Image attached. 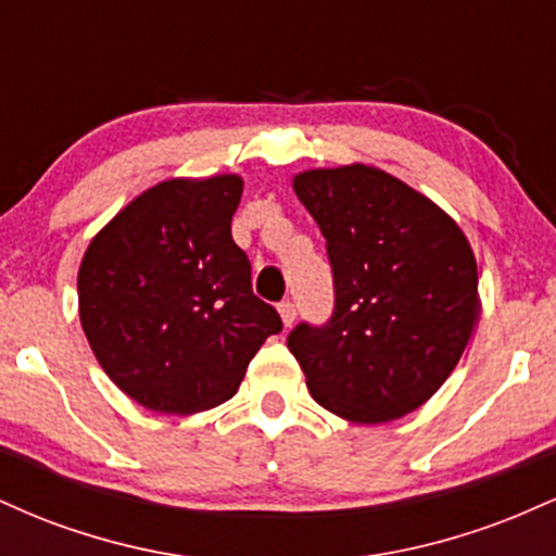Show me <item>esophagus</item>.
<instances>
[{
  "label": "esophagus",
  "mask_w": 556,
  "mask_h": 556,
  "mask_svg": "<svg viewBox=\"0 0 556 556\" xmlns=\"http://www.w3.org/2000/svg\"><path fill=\"white\" fill-rule=\"evenodd\" d=\"M279 316H282L285 327H292V324H295V318H298L295 303H292V300H282V303H279Z\"/></svg>",
  "instance_id": "1"
}]
</instances>
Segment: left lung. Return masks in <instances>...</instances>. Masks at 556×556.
Returning a JSON list of instances; mask_svg holds the SVG:
<instances>
[{
	"mask_svg": "<svg viewBox=\"0 0 556 556\" xmlns=\"http://www.w3.org/2000/svg\"><path fill=\"white\" fill-rule=\"evenodd\" d=\"M334 279L327 324L300 321L287 348L318 405L387 424L455 371L478 318L476 256L437 203L387 172L350 164L292 182Z\"/></svg>",
	"mask_w": 556,
	"mask_h": 556,
	"instance_id": "obj_1",
	"label": "left lung"
}]
</instances>
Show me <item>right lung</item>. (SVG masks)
<instances>
[{
    "instance_id": "add662e5",
    "label": "right lung",
    "mask_w": 556,
    "mask_h": 556,
    "mask_svg": "<svg viewBox=\"0 0 556 556\" xmlns=\"http://www.w3.org/2000/svg\"><path fill=\"white\" fill-rule=\"evenodd\" d=\"M238 175L159 182L88 245L80 324L96 361L156 413L208 410L238 392L277 308L253 295L251 261L232 240Z\"/></svg>"
}]
</instances>
